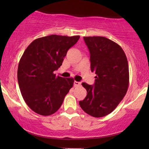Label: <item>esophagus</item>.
<instances>
[{
	"label": "esophagus",
	"instance_id": "34e87169",
	"mask_svg": "<svg viewBox=\"0 0 149 149\" xmlns=\"http://www.w3.org/2000/svg\"><path fill=\"white\" fill-rule=\"evenodd\" d=\"M81 85V83L80 82H78V81H75L74 82V86L75 87H79Z\"/></svg>",
	"mask_w": 149,
	"mask_h": 149
}]
</instances>
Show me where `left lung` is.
I'll return each mask as SVG.
<instances>
[{
    "instance_id": "8db88e82",
    "label": "left lung",
    "mask_w": 149,
    "mask_h": 149,
    "mask_svg": "<svg viewBox=\"0 0 149 149\" xmlns=\"http://www.w3.org/2000/svg\"><path fill=\"white\" fill-rule=\"evenodd\" d=\"M90 54V68L95 73L93 85L82 83L87 96L79 104L95 118L111 113L126 95L129 86V66L123 49L102 36L84 37Z\"/></svg>"
}]
</instances>
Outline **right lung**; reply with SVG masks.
Returning <instances> with one entry per match:
<instances>
[{
  "label": "right lung",
  "instance_id": "add662e5",
  "mask_svg": "<svg viewBox=\"0 0 149 149\" xmlns=\"http://www.w3.org/2000/svg\"><path fill=\"white\" fill-rule=\"evenodd\" d=\"M79 38V36H47L34 40L25 49L19 62V87L26 104L36 113H54L73 87L72 78L57 76L54 71Z\"/></svg>",
  "mask_w": 149,
  "mask_h": 149
}]
</instances>
